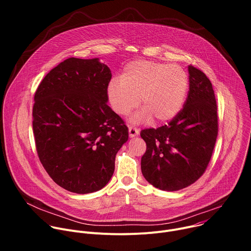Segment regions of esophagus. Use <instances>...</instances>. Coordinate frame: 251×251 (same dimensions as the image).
<instances>
[{
    "label": "esophagus",
    "instance_id": "esophagus-1",
    "mask_svg": "<svg viewBox=\"0 0 251 251\" xmlns=\"http://www.w3.org/2000/svg\"><path fill=\"white\" fill-rule=\"evenodd\" d=\"M138 134H139V130H138L136 127H134V126H129V136H130L131 138L137 136Z\"/></svg>",
    "mask_w": 251,
    "mask_h": 251
}]
</instances>
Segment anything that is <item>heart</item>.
<instances>
[{"label": "heart", "mask_w": 251, "mask_h": 251, "mask_svg": "<svg viewBox=\"0 0 251 251\" xmlns=\"http://www.w3.org/2000/svg\"><path fill=\"white\" fill-rule=\"evenodd\" d=\"M189 89L185 70L176 64L136 60L127 64L120 79H112L107 96L113 111L127 115L140 103L143 109L133 121L153 118L155 123H166L182 110Z\"/></svg>", "instance_id": "obj_1"}]
</instances>
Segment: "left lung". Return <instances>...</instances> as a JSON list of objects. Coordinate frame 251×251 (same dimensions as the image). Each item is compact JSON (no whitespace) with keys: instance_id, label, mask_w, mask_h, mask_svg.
Here are the masks:
<instances>
[{"instance_id":"8db88e82","label":"left lung","mask_w":251,"mask_h":251,"mask_svg":"<svg viewBox=\"0 0 251 251\" xmlns=\"http://www.w3.org/2000/svg\"><path fill=\"white\" fill-rule=\"evenodd\" d=\"M190 89L168 125L142 130L147 149L141 159L144 177L155 188L174 192L194 184L204 173L219 132L218 106L210 80L189 65Z\"/></svg>"}]
</instances>
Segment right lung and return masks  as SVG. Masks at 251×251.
Listing matches in <instances>:
<instances>
[{"instance_id":"right-lung-1","label":"right lung","mask_w":251,"mask_h":251,"mask_svg":"<svg viewBox=\"0 0 251 251\" xmlns=\"http://www.w3.org/2000/svg\"><path fill=\"white\" fill-rule=\"evenodd\" d=\"M111 77L98 58L70 57L35 91L32 130L40 161L53 182L71 193L104 188L128 140L124 121L107 105Z\"/></svg>"}]
</instances>
